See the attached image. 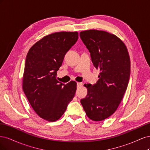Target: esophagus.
Masks as SVG:
<instances>
[{
    "mask_svg": "<svg viewBox=\"0 0 150 150\" xmlns=\"http://www.w3.org/2000/svg\"><path fill=\"white\" fill-rule=\"evenodd\" d=\"M83 85L82 83H77V87H80Z\"/></svg>",
    "mask_w": 150,
    "mask_h": 150,
    "instance_id": "obj_1",
    "label": "esophagus"
}]
</instances>
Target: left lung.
I'll return each instance as SVG.
<instances>
[{
  "label": "left lung",
  "mask_w": 150,
  "mask_h": 150,
  "mask_svg": "<svg viewBox=\"0 0 150 150\" xmlns=\"http://www.w3.org/2000/svg\"><path fill=\"white\" fill-rule=\"evenodd\" d=\"M79 35L101 71L96 84L84 85L88 94L81 103L89 118L100 121L116 111L123 98L130 76L129 54L121 39L106 31L88 30Z\"/></svg>",
  "instance_id": "obj_1"
}]
</instances>
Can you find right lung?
<instances>
[{
    "label": "right lung",
    "mask_w": 150,
    "mask_h": 150,
    "mask_svg": "<svg viewBox=\"0 0 150 150\" xmlns=\"http://www.w3.org/2000/svg\"><path fill=\"white\" fill-rule=\"evenodd\" d=\"M78 39L77 32L53 33L34 44L27 54L22 88L32 108L45 120L59 119L74 96L75 81L64 84L56 75Z\"/></svg>",
    "instance_id": "add662e5"
}]
</instances>
